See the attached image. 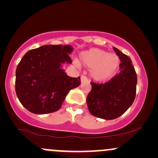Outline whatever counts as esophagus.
<instances>
[{"instance_id": "34e87169", "label": "esophagus", "mask_w": 158, "mask_h": 158, "mask_svg": "<svg viewBox=\"0 0 158 158\" xmlns=\"http://www.w3.org/2000/svg\"><path fill=\"white\" fill-rule=\"evenodd\" d=\"M89 82V79H87L86 76H81V82Z\"/></svg>"}]
</instances>
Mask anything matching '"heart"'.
I'll list each match as a JSON object with an SVG mask.
<instances>
[{"mask_svg":"<svg viewBox=\"0 0 158 158\" xmlns=\"http://www.w3.org/2000/svg\"><path fill=\"white\" fill-rule=\"evenodd\" d=\"M82 65L90 69V75L97 82H105L111 79L120 66V59L116 54L109 53L98 48H92L79 54ZM78 66L77 63H75Z\"/></svg>","mask_w":158,"mask_h":158,"instance_id":"heart-1","label":"heart"}]
</instances>
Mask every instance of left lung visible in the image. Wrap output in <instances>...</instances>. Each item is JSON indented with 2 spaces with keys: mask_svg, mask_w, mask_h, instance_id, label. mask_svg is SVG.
<instances>
[{
  "mask_svg": "<svg viewBox=\"0 0 158 158\" xmlns=\"http://www.w3.org/2000/svg\"><path fill=\"white\" fill-rule=\"evenodd\" d=\"M113 49L120 59V73L105 84L91 82L92 90L86 98L89 112L106 120L123 114L134 102L136 95L137 75L131 60L119 49Z\"/></svg>",
  "mask_w": 158,
  "mask_h": 158,
  "instance_id": "8db88e82",
  "label": "left lung"
}]
</instances>
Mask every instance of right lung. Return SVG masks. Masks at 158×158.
<instances>
[{
	"label": "right lung",
	"instance_id": "right-lung-1",
	"mask_svg": "<svg viewBox=\"0 0 158 158\" xmlns=\"http://www.w3.org/2000/svg\"><path fill=\"white\" fill-rule=\"evenodd\" d=\"M70 45H45L27 52L16 69L15 90L28 111L44 114L58 111L80 77L67 76L63 65L71 64Z\"/></svg>",
	"mask_w": 158,
	"mask_h": 158
}]
</instances>
